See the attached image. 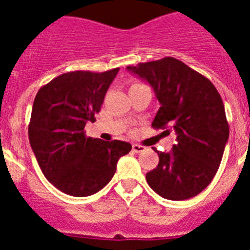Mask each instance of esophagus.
Wrapping results in <instances>:
<instances>
[{
    "label": "esophagus",
    "instance_id": "1",
    "mask_svg": "<svg viewBox=\"0 0 250 250\" xmlns=\"http://www.w3.org/2000/svg\"><path fill=\"white\" fill-rule=\"evenodd\" d=\"M146 150V147L143 146V145H139V144H132V151L134 152H143Z\"/></svg>",
    "mask_w": 250,
    "mask_h": 250
}]
</instances>
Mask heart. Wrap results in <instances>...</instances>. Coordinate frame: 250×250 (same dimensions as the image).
<instances>
[{
  "label": "heart",
  "instance_id": "1",
  "mask_svg": "<svg viewBox=\"0 0 250 250\" xmlns=\"http://www.w3.org/2000/svg\"><path fill=\"white\" fill-rule=\"evenodd\" d=\"M138 85H143V83H132L131 87H134V86H138Z\"/></svg>",
  "mask_w": 250,
  "mask_h": 250
}]
</instances>
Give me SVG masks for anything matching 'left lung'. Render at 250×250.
<instances>
[{
    "label": "left lung",
    "instance_id": "obj_1",
    "mask_svg": "<svg viewBox=\"0 0 250 250\" xmlns=\"http://www.w3.org/2000/svg\"><path fill=\"white\" fill-rule=\"evenodd\" d=\"M126 68L151 85L160 103L151 126L176 132L169 152L154 147L159 164L146 173L147 184L169 200L202 193L218 171L229 138L222 96L209 79L174 57Z\"/></svg>",
    "mask_w": 250,
    "mask_h": 250
}]
</instances>
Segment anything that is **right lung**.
<instances>
[{"mask_svg":"<svg viewBox=\"0 0 250 250\" xmlns=\"http://www.w3.org/2000/svg\"><path fill=\"white\" fill-rule=\"evenodd\" d=\"M118 71L65 72L36 94L28 139L45 178L62 193H98L112 179L119 159L131 150L129 143L92 139L85 131Z\"/></svg>","mask_w":250,"mask_h":250,"instance_id":"add662e5","label":"right lung"}]
</instances>
